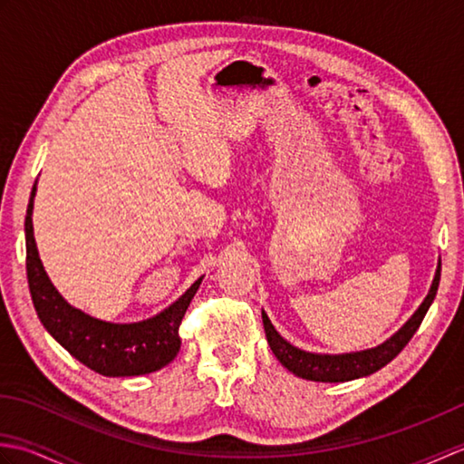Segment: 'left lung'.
<instances>
[{
  "instance_id": "obj_1",
  "label": "left lung",
  "mask_w": 464,
  "mask_h": 464,
  "mask_svg": "<svg viewBox=\"0 0 464 464\" xmlns=\"http://www.w3.org/2000/svg\"><path fill=\"white\" fill-rule=\"evenodd\" d=\"M440 281V261L437 263L435 277H432L430 289L427 293L425 301L419 304V309L412 313V317L402 324V327L389 337L384 343L377 344L372 349L364 351H353V353H341V354H329V353H311L295 347L287 339H283L279 331L273 327L267 313L263 314V327L267 334V343L275 357L283 364L285 369L297 374L301 379L317 381V382H344L361 377H369V374L377 372L384 364H389L397 354L407 347V343L417 333L419 324L425 319L429 307L435 301V295Z\"/></svg>"
}]
</instances>
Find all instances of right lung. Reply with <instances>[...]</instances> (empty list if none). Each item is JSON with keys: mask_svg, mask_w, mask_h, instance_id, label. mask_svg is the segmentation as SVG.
Here are the masks:
<instances>
[{"mask_svg": "<svg viewBox=\"0 0 464 464\" xmlns=\"http://www.w3.org/2000/svg\"><path fill=\"white\" fill-rule=\"evenodd\" d=\"M34 183L25 215L27 283L34 307L45 331L85 367L103 377H137L163 369L181 347L179 324L203 277L197 279L169 307L137 323H110L69 304L47 277L34 237Z\"/></svg>", "mask_w": 464, "mask_h": 464, "instance_id": "add662e5", "label": "right lung"}]
</instances>
